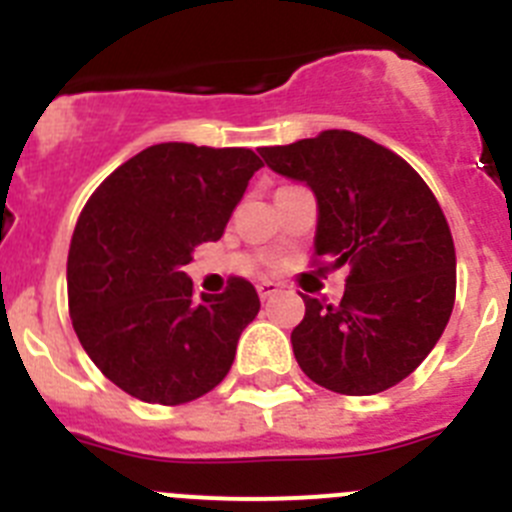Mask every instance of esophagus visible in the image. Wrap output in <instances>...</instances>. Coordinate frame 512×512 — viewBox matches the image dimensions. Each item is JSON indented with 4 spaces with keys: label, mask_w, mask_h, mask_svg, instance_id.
<instances>
[{
    "label": "esophagus",
    "mask_w": 512,
    "mask_h": 512,
    "mask_svg": "<svg viewBox=\"0 0 512 512\" xmlns=\"http://www.w3.org/2000/svg\"><path fill=\"white\" fill-rule=\"evenodd\" d=\"M256 292H259L261 300L266 302V300H271L274 295H279L282 289H279V284H274V282H261V284H256Z\"/></svg>",
    "instance_id": "1"
}]
</instances>
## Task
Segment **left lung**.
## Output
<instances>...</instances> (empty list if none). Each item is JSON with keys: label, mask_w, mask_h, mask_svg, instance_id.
<instances>
[{"label": "left lung", "mask_w": 512, "mask_h": 512, "mask_svg": "<svg viewBox=\"0 0 512 512\" xmlns=\"http://www.w3.org/2000/svg\"><path fill=\"white\" fill-rule=\"evenodd\" d=\"M261 156L315 194V256L328 269L348 266L338 305L302 297L297 364L338 395L390 390L431 354L454 310L456 253L441 205L408 161L351 130Z\"/></svg>", "instance_id": "8db88e82"}]
</instances>
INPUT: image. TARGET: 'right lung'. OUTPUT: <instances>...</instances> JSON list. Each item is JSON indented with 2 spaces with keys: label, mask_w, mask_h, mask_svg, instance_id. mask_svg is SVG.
Returning <instances> with one entry per match:
<instances>
[{
  "label": "right lung",
  "mask_w": 512,
  "mask_h": 512,
  "mask_svg": "<svg viewBox=\"0 0 512 512\" xmlns=\"http://www.w3.org/2000/svg\"><path fill=\"white\" fill-rule=\"evenodd\" d=\"M261 158L248 148L158 143L112 171L69 248V310L99 372L128 395L182 405L223 382L259 295L233 277L192 297L194 246L220 241Z\"/></svg>",
  "instance_id": "add662e5"
}]
</instances>
